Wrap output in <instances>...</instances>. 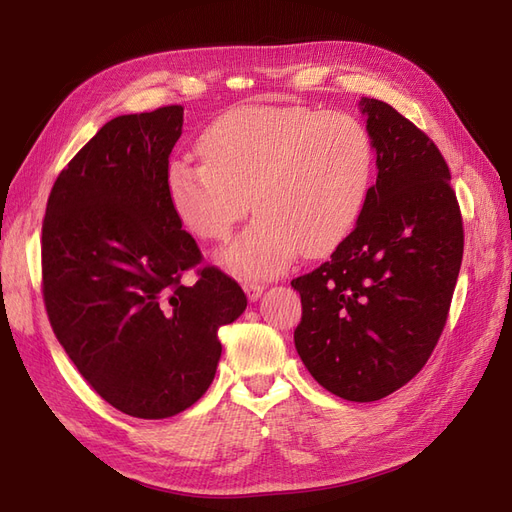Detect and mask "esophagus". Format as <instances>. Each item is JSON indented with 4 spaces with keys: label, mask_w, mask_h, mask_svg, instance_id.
<instances>
[{
    "label": "esophagus",
    "mask_w": 512,
    "mask_h": 512,
    "mask_svg": "<svg viewBox=\"0 0 512 512\" xmlns=\"http://www.w3.org/2000/svg\"><path fill=\"white\" fill-rule=\"evenodd\" d=\"M243 290L247 292V297H250L252 301H256L260 294H262V290H265V286H262L260 282H245Z\"/></svg>",
    "instance_id": "1"
}]
</instances>
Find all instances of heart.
I'll return each mask as SVG.
<instances>
[{
  "instance_id": "heart-1",
  "label": "heart",
  "mask_w": 512,
  "mask_h": 512,
  "mask_svg": "<svg viewBox=\"0 0 512 512\" xmlns=\"http://www.w3.org/2000/svg\"><path fill=\"white\" fill-rule=\"evenodd\" d=\"M203 162L168 164L166 192L198 241H224L252 209L258 218L222 254L243 277L284 271L301 250L333 252L359 222L376 170L365 123L312 106H243L200 138Z\"/></svg>"
}]
</instances>
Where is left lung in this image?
Returning a JSON list of instances; mask_svg holds the SVG:
<instances>
[{
	"label": "left lung",
	"instance_id": "8db88e82",
	"mask_svg": "<svg viewBox=\"0 0 512 512\" xmlns=\"http://www.w3.org/2000/svg\"><path fill=\"white\" fill-rule=\"evenodd\" d=\"M378 177L331 260L292 280L303 316L294 346L309 374L348 401L408 384L436 348L463 258L451 170L391 104L363 98Z\"/></svg>",
	"mask_w": 512,
	"mask_h": 512
}]
</instances>
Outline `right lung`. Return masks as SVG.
<instances>
[{"instance_id":"right-lung-1","label":"right lung","mask_w":512,"mask_h":512,"mask_svg":"<svg viewBox=\"0 0 512 512\" xmlns=\"http://www.w3.org/2000/svg\"><path fill=\"white\" fill-rule=\"evenodd\" d=\"M183 106L121 115L53 183L42 222V297L59 344L104 401L166 418L205 395L218 331L247 305L170 207L168 158ZM197 269V284L183 285Z\"/></svg>"}]
</instances>
